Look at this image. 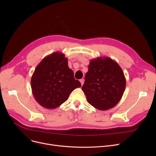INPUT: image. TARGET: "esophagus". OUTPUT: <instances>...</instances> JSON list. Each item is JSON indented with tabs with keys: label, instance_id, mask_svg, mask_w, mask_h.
<instances>
[{
	"label": "esophagus",
	"instance_id": "1",
	"mask_svg": "<svg viewBox=\"0 0 156 156\" xmlns=\"http://www.w3.org/2000/svg\"><path fill=\"white\" fill-rule=\"evenodd\" d=\"M84 79H81L80 80V83H81V85H83V83H84Z\"/></svg>",
	"mask_w": 156,
	"mask_h": 156
}]
</instances>
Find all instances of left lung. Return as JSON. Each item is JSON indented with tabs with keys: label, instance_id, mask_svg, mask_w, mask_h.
Returning a JSON list of instances; mask_svg holds the SVG:
<instances>
[{
	"label": "left lung",
	"instance_id": "left-lung-1",
	"mask_svg": "<svg viewBox=\"0 0 156 156\" xmlns=\"http://www.w3.org/2000/svg\"><path fill=\"white\" fill-rule=\"evenodd\" d=\"M85 80L82 90L88 102L101 111L114 108L121 100L126 87L123 71L108 57L91 59Z\"/></svg>",
	"mask_w": 156,
	"mask_h": 156
}]
</instances>
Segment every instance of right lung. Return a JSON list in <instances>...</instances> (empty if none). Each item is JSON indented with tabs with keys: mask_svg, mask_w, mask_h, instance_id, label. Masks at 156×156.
Returning <instances> with one entry per match:
<instances>
[{
	"mask_svg": "<svg viewBox=\"0 0 156 156\" xmlns=\"http://www.w3.org/2000/svg\"><path fill=\"white\" fill-rule=\"evenodd\" d=\"M32 94L43 108L54 109L66 101L70 94L81 87L69 68L68 59L62 52L46 56L36 67L31 79Z\"/></svg>",
	"mask_w": 156,
	"mask_h": 156,
	"instance_id": "right-lung-1",
	"label": "right lung"
}]
</instances>
